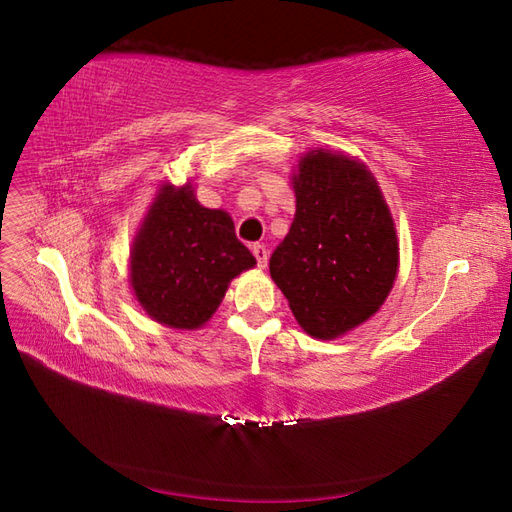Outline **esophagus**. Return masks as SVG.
Masks as SVG:
<instances>
[{
  "label": "esophagus",
  "mask_w": 512,
  "mask_h": 512,
  "mask_svg": "<svg viewBox=\"0 0 512 512\" xmlns=\"http://www.w3.org/2000/svg\"><path fill=\"white\" fill-rule=\"evenodd\" d=\"M251 248H253L255 259H257V266H259V268H266V264H268V251H266V246H264V244H253Z\"/></svg>",
  "instance_id": "1"
}]
</instances>
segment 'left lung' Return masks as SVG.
Listing matches in <instances>:
<instances>
[{"label": "left lung", "mask_w": 512, "mask_h": 512, "mask_svg": "<svg viewBox=\"0 0 512 512\" xmlns=\"http://www.w3.org/2000/svg\"><path fill=\"white\" fill-rule=\"evenodd\" d=\"M292 181L296 213L270 277L307 334L331 340L371 318L392 290L395 222L375 176L347 154L310 150Z\"/></svg>", "instance_id": "left-lung-1"}]
</instances>
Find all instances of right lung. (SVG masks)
Returning <instances> with one entry per match:
<instances>
[{"label": "right lung", "instance_id": "add662e5", "mask_svg": "<svg viewBox=\"0 0 512 512\" xmlns=\"http://www.w3.org/2000/svg\"><path fill=\"white\" fill-rule=\"evenodd\" d=\"M255 264L227 211L202 207L189 183H168L137 231L130 285L157 323L198 329L218 310L231 279Z\"/></svg>", "mask_w": 512, "mask_h": 512}]
</instances>
